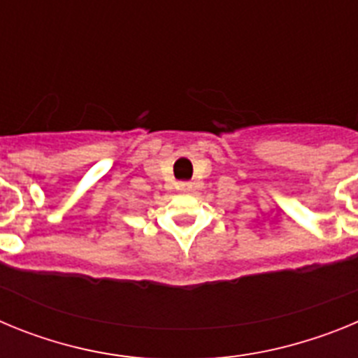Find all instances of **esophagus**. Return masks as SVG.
<instances>
[{
	"label": "esophagus",
	"mask_w": 358,
	"mask_h": 358,
	"mask_svg": "<svg viewBox=\"0 0 358 358\" xmlns=\"http://www.w3.org/2000/svg\"><path fill=\"white\" fill-rule=\"evenodd\" d=\"M177 189H182V192H188V189H192V182H188V181L177 182Z\"/></svg>",
	"instance_id": "esophagus-1"
}]
</instances>
